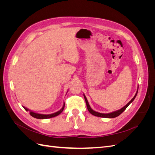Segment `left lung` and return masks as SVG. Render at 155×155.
I'll use <instances>...</instances> for the list:
<instances>
[{
  "label": "left lung",
  "instance_id": "obj_1",
  "mask_svg": "<svg viewBox=\"0 0 155 155\" xmlns=\"http://www.w3.org/2000/svg\"><path fill=\"white\" fill-rule=\"evenodd\" d=\"M137 93H138V91H137V92L136 93V94H135V96H134V97L133 98V99L131 100L125 106H124V107L122 108V109H120V110H118L113 112H111V113H108V114L100 113V112H96V111H94V110H93L91 109V108L90 105H89L88 103V101H87V98H86V97H85V95H84V97H85V102H86L87 107V109H88V110L89 111V112H90L91 114H92L94 115V116H96L101 117V118H116V117H117V116H118L119 115H120L121 113H122V112L126 109V108L127 107L130 105V103H132L133 101L134 100V98L136 97V96H137Z\"/></svg>",
  "mask_w": 155,
  "mask_h": 155
}]
</instances>
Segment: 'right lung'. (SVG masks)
<instances>
[{
    "label": "right lung",
    "instance_id": "1",
    "mask_svg": "<svg viewBox=\"0 0 155 155\" xmlns=\"http://www.w3.org/2000/svg\"><path fill=\"white\" fill-rule=\"evenodd\" d=\"M24 107V109L28 111V109H27L26 107ZM64 104L63 105V107H62V109H61L60 110L58 111L55 112V113H53V114H37V113H35V112H32V111H30V114L32 116L34 117V118H37V119H47V118H53V117H55V116H58L59 114H60L61 112H63V110H64Z\"/></svg>",
    "mask_w": 155,
    "mask_h": 155
}]
</instances>
